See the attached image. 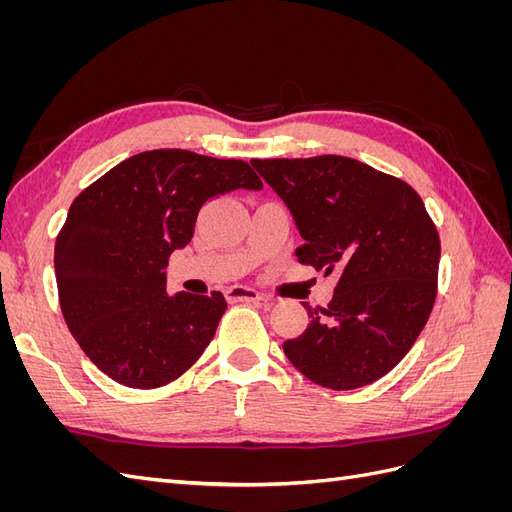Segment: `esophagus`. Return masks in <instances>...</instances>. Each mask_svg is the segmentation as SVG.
<instances>
[{
  "mask_svg": "<svg viewBox=\"0 0 512 512\" xmlns=\"http://www.w3.org/2000/svg\"><path fill=\"white\" fill-rule=\"evenodd\" d=\"M226 299L230 303H254V301H262V294L247 286H230L226 290Z\"/></svg>",
  "mask_w": 512,
  "mask_h": 512,
  "instance_id": "esophagus-1",
  "label": "esophagus"
}]
</instances>
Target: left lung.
<instances>
[{
	"instance_id": "8db88e82",
	"label": "left lung",
	"mask_w": 512,
	"mask_h": 512,
	"mask_svg": "<svg viewBox=\"0 0 512 512\" xmlns=\"http://www.w3.org/2000/svg\"><path fill=\"white\" fill-rule=\"evenodd\" d=\"M303 237L301 265L339 273L329 307L303 303L312 322L284 342L303 376L361 389L404 359L436 301L438 230L408 183L359 160H252Z\"/></svg>"
}]
</instances>
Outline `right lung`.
I'll list each match as a JSON object with an SVG mask.
<instances>
[{"mask_svg": "<svg viewBox=\"0 0 512 512\" xmlns=\"http://www.w3.org/2000/svg\"><path fill=\"white\" fill-rule=\"evenodd\" d=\"M232 190H262L250 164L156 149L123 160L76 196L55 243L59 305L108 378L156 389L209 346L224 294H168L164 269L192 241L200 209Z\"/></svg>", "mask_w": 512, "mask_h": 512, "instance_id": "add662e5", "label": "right lung"}]
</instances>
